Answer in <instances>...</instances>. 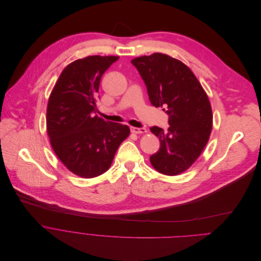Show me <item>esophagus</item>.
I'll return each instance as SVG.
<instances>
[{
    "instance_id": "esophagus-1",
    "label": "esophagus",
    "mask_w": 261,
    "mask_h": 261,
    "mask_svg": "<svg viewBox=\"0 0 261 261\" xmlns=\"http://www.w3.org/2000/svg\"><path fill=\"white\" fill-rule=\"evenodd\" d=\"M130 130L134 134H145L147 132L145 127H130Z\"/></svg>"
}]
</instances>
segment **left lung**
<instances>
[{
  "label": "left lung",
  "instance_id": "8db88e82",
  "mask_svg": "<svg viewBox=\"0 0 261 261\" xmlns=\"http://www.w3.org/2000/svg\"><path fill=\"white\" fill-rule=\"evenodd\" d=\"M137 68L154 107H163L170 127L152 126L160 150L150 156L153 168L175 176L187 170L200 155L212 130V109L200 83L182 62L163 54L136 58Z\"/></svg>",
  "mask_w": 261,
  "mask_h": 261
}]
</instances>
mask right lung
<instances>
[{"instance_id":"1","label":"right lung","mask_w":261,"mask_h":261,"mask_svg":"<svg viewBox=\"0 0 261 261\" xmlns=\"http://www.w3.org/2000/svg\"><path fill=\"white\" fill-rule=\"evenodd\" d=\"M118 57L77 60L62 72L47 106V134L52 149L75 175L93 178L105 173L129 127L94 115L102 74Z\"/></svg>"}]
</instances>
